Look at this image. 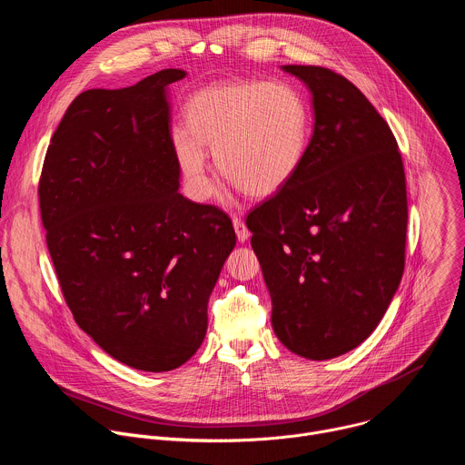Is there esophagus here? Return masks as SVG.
Masks as SVG:
<instances>
[{
    "instance_id": "34e87169",
    "label": "esophagus",
    "mask_w": 465,
    "mask_h": 465,
    "mask_svg": "<svg viewBox=\"0 0 465 465\" xmlns=\"http://www.w3.org/2000/svg\"><path fill=\"white\" fill-rule=\"evenodd\" d=\"M233 228H235V233H237V239H239V242H244V241H248L250 239V230L246 228V224H244V221L241 219V217H233Z\"/></svg>"
}]
</instances>
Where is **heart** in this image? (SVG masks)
<instances>
[{
  "mask_svg": "<svg viewBox=\"0 0 465 465\" xmlns=\"http://www.w3.org/2000/svg\"><path fill=\"white\" fill-rule=\"evenodd\" d=\"M187 128L173 145L191 193L213 194L206 149L219 171L246 194L272 196L292 182L307 154L311 110L291 83L230 81L196 92L185 106Z\"/></svg>",
  "mask_w": 465,
  "mask_h": 465,
  "instance_id": "b5f03b06",
  "label": "heart"
}]
</instances>
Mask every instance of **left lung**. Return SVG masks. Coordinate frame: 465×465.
<instances>
[{
	"label": "left lung",
	"instance_id": "left-lung-1",
	"mask_svg": "<svg viewBox=\"0 0 465 465\" xmlns=\"http://www.w3.org/2000/svg\"><path fill=\"white\" fill-rule=\"evenodd\" d=\"M312 95L314 128L298 174L246 226L292 353L327 361L379 325L405 269L407 185L388 123L346 77L282 65Z\"/></svg>",
	"mask_w": 465,
	"mask_h": 465
}]
</instances>
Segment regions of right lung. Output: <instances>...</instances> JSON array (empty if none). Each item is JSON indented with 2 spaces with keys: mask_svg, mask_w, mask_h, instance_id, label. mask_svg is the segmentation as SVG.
<instances>
[{
  "mask_svg": "<svg viewBox=\"0 0 465 465\" xmlns=\"http://www.w3.org/2000/svg\"><path fill=\"white\" fill-rule=\"evenodd\" d=\"M162 70L86 90L47 147L38 196L56 278L79 327L115 361L169 371L201 348L208 302L235 246L224 212L180 187Z\"/></svg>",
  "mask_w": 465,
  "mask_h": 465,
  "instance_id": "1",
  "label": "right lung"
}]
</instances>
